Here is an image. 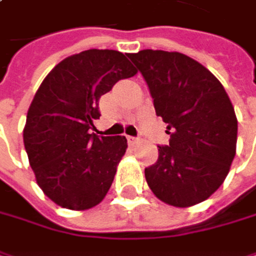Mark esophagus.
Returning a JSON list of instances; mask_svg holds the SVG:
<instances>
[{
    "label": "esophagus",
    "mask_w": 256,
    "mask_h": 256,
    "mask_svg": "<svg viewBox=\"0 0 256 256\" xmlns=\"http://www.w3.org/2000/svg\"><path fill=\"white\" fill-rule=\"evenodd\" d=\"M138 140H139V139H138V138H134V136H128V145H134V144H136Z\"/></svg>",
    "instance_id": "esophagus-1"
}]
</instances>
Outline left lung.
Returning <instances> with one entry per match:
<instances>
[{"label":"left lung","mask_w":256,"mask_h":256,"mask_svg":"<svg viewBox=\"0 0 256 256\" xmlns=\"http://www.w3.org/2000/svg\"><path fill=\"white\" fill-rule=\"evenodd\" d=\"M142 74L156 114L168 123V145L145 169L151 191L162 202L188 208L210 197L227 178L236 156L237 118L230 98L197 60L163 50L128 54Z\"/></svg>","instance_id":"8db88e82"}]
</instances>
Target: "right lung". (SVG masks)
Here are the masks:
<instances>
[{
    "mask_svg": "<svg viewBox=\"0 0 256 256\" xmlns=\"http://www.w3.org/2000/svg\"><path fill=\"white\" fill-rule=\"evenodd\" d=\"M136 70L117 50H86L58 64L28 110L24 144L36 184L56 204L86 210L106 196L128 148L124 136L90 133L99 99Z\"/></svg>",
    "mask_w": 256,
    "mask_h": 256,
    "instance_id": "add662e5",
    "label": "right lung"
}]
</instances>
